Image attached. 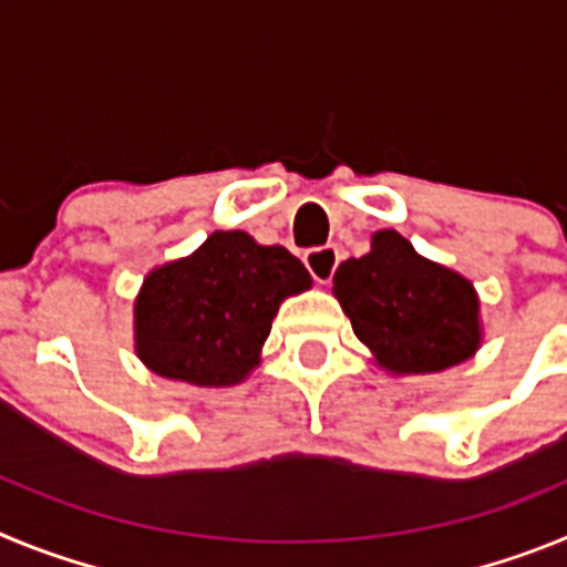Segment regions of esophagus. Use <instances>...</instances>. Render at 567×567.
Here are the masks:
<instances>
[{
  "label": "esophagus",
  "mask_w": 567,
  "mask_h": 567,
  "mask_svg": "<svg viewBox=\"0 0 567 567\" xmlns=\"http://www.w3.org/2000/svg\"><path fill=\"white\" fill-rule=\"evenodd\" d=\"M338 260H340V252L334 244H327V247H315V249H307L303 252V264H307L309 275H312L318 284H329L334 275V269H338Z\"/></svg>",
  "instance_id": "obj_1"
}]
</instances>
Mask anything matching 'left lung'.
Instances as JSON below:
<instances>
[{
	"mask_svg": "<svg viewBox=\"0 0 567 567\" xmlns=\"http://www.w3.org/2000/svg\"><path fill=\"white\" fill-rule=\"evenodd\" d=\"M332 292L380 365L398 374L443 372L480 346V300L463 275L420 258L394 229L372 238V252L349 258Z\"/></svg>",
	"mask_w": 567,
	"mask_h": 567,
	"instance_id": "left-lung-1",
	"label": "left lung"
}]
</instances>
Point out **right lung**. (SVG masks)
Returning a JSON list of instances; mask_svg holds the SVG:
<instances>
[{"label":"right lung","mask_w":567,"mask_h":567,"mask_svg":"<svg viewBox=\"0 0 567 567\" xmlns=\"http://www.w3.org/2000/svg\"><path fill=\"white\" fill-rule=\"evenodd\" d=\"M312 287L284 247L213 233L189 258L155 269L135 300V343L155 374L233 385L258 363L280 300Z\"/></svg>","instance_id":"1"}]
</instances>
